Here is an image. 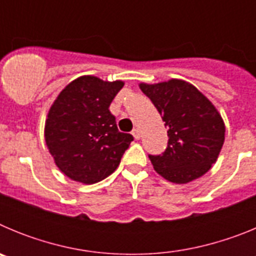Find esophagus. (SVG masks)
Returning a JSON list of instances; mask_svg holds the SVG:
<instances>
[{"label": "esophagus", "mask_w": 256, "mask_h": 256, "mask_svg": "<svg viewBox=\"0 0 256 256\" xmlns=\"http://www.w3.org/2000/svg\"><path fill=\"white\" fill-rule=\"evenodd\" d=\"M132 134L136 140L141 138V130H140V128H136V130H133Z\"/></svg>", "instance_id": "obj_1"}]
</instances>
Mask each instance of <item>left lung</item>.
Masks as SVG:
<instances>
[{"instance_id":"left-lung-1","label":"left lung","mask_w":256,"mask_h":256,"mask_svg":"<svg viewBox=\"0 0 256 256\" xmlns=\"http://www.w3.org/2000/svg\"><path fill=\"white\" fill-rule=\"evenodd\" d=\"M140 88L168 128V148L162 155H148L156 173L178 184L204 176L224 144V122L216 106L195 86L182 79L140 83Z\"/></svg>"}]
</instances>
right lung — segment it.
<instances>
[{"label": "right lung", "mask_w": 256, "mask_h": 256, "mask_svg": "<svg viewBox=\"0 0 256 256\" xmlns=\"http://www.w3.org/2000/svg\"><path fill=\"white\" fill-rule=\"evenodd\" d=\"M123 86L122 80L79 76L50 108L44 140L58 168L70 180L94 184L120 164L133 137L118 130L108 108Z\"/></svg>", "instance_id": "right-lung-1"}]
</instances>
